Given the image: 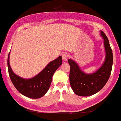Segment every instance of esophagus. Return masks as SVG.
Returning a JSON list of instances; mask_svg holds the SVG:
<instances>
[{
	"label": "esophagus",
	"instance_id": "1",
	"mask_svg": "<svg viewBox=\"0 0 121 121\" xmlns=\"http://www.w3.org/2000/svg\"><path fill=\"white\" fill-rule=\"evenodd\" d=\"M62 59L64 61H67V58L69 57V55H68L67 53L63 54L62 55Z\"/></svg>",
	"mask_w": 121,
	"mask_h": 121
}]
</instances>
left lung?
I'll return each mask as SVG.
<instances>
[{"label": "left lung", "instance_id": "obj_1", "mask_svg": "<svg viewBox=\"0 0 121 121\" xmlns=\"http://www.w3.org/2000/svg\"><path fill=\"white\" fill-rule=\"evenodd\" d=\"M100 35L103 39L106 57L102 65L95 72L86 73L75 60H68L70 67V84L73 92L78 96H89L98 93L104 87L110 77L113 62L112 51L103 31H101Z\"/></svg>", "mask_w": 121, "mask_h": 121}]
</instances>
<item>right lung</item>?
I'll use <instances>...</instances> for the list:
<instances>
[{
    "label": "right lung",
    "instance_id": "right-lung-1",
    "mask_svg": "<svg viewBox=\"0 0 121 121\" xmlns=\"http://www.w3.org/2000/svg\"><path fill=\"white\" fill-rule=\"evenodd\" d=\"M10 53L7 59L8 70L11 81L16 89L23 95L33 99L43 96L48 91L51 83L52 76L62 63L61 56L50 62L46 67L36 76L31 78H23L16 75L10 65Z\"/></svg>",
    "mask_w": 121,
    "mask_h": 121
}]
</instances>
